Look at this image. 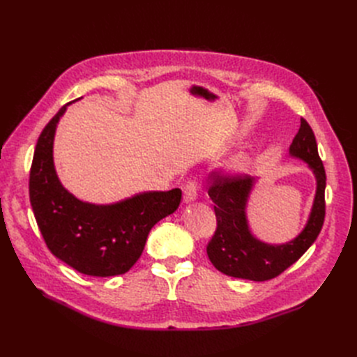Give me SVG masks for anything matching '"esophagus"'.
I'll use <instances>...</instances> for the list:
<instances>
[{
  "label": "esophagus",
  "instance_id": "34e87169",
  "mask_svg": "<svg viewBox=\"0 0 357 357\" xmlns=\"http://www.w3.org/2000/svg\"><path fill=\"white\" fill-rule=\"evenodd\" d=\"M198 198V186L195 182H188L183 186V201L192 202Z\"/></svg>",
  "mask_w": 357,
  "mask_h": 357
}]
</instances>
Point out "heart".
Wrapping results in <instances>:
<instances>
[{"instance_id": "heart-1", "label": "heart", "mask_w": 357, "mask_h": 357, "mask_svg": "<svg viewBox=\"0 0 357 357\" xmlns=\"http://www.w3.org/2000/svg\"><path fill=\"white\" fill-rule=\"evenodd\" d=\"M248 166H249V158H248V156H243V155L234 158V159L230 162V169H231V171H234V172L245 171V169H246Z\"/></svg>"}]
</instances>
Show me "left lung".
<instances>
[{"instance_id": "8db88e82", "label": "left lung", "mask_w": 357, "mask_h": 357, "mask_svg": "<svg viewBox=\"0 0 357 357\" xmlns=\"http://www.w3.org/2000/svg\"><path fill=\"white\" fill-rule=\"evenodd\" d=\"M289 155L303 160L312 171L317 182L312 208L305 227L294 240L282 245H271L250 231L246 207L256 179L249 175H213L208 195L214 202L217 230L207 246L211 264L233 278L249 280H268L276 278L301 257L315 241L326 215V171L318 156L314 131L301 119L296 136L289 146Z\"/></svg>"}]
</instances>
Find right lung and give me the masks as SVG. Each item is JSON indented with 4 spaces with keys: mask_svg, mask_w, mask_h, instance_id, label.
I'll list each match as a JSON object with an SVG mask.
<instances>
[{
    "mask_svg": "<svg viewBox=\"0 0 357 357\" xmlns=\"http://www.w3.org/2000/svg\"><path fill=\"white\" fill-rule=\"evenodd\" d=\"M69 104L58 111L37 140L29 182L31 208L56 257L84 275H121L139 260L155 224L176 211L182 191H149L105 205L72 195L53 163L56 127Z\"/></svg>",
    "mask_w": 357,
    "mask_h": 357,
    "instance_id": "right-lung-1",
    "label": "right lung"
}]
</instances>
